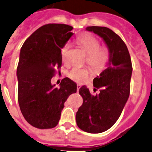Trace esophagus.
<instances>
[{"label": "esophagus", "instance_id": "esophagus-1", "mask_svg": "<svg viewBox=\"0 0 152 152\" xmlns=\"http://www.w3.org/2000/svg\"><path fill=\"white\" fill-rule=\"evenodd\" d=\"M80 86H80V84H77V92H78L79 89H80Z\"/></svg>", "mask_w": 152, "mask_h": 152}]
</instances>
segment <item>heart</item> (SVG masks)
I'll return each instance as SVG.
<instances>
[{
	"label": "heart",
	"mask_w": 152,
	"mask_h": 152,
	"mask_svg": "<svg viewBox=\"0 0 152 152\" xmlns=\"http://www.w3.org/2000/svg\"><path fill=\"white\" fill-rule=\"evenodd\" d=\"M77 42L87 54L86 62L92 69L99 71L106 66L110 60V53L106 48H100V42L96 38L89 34H83L77 37ZM69 47L70 45L67 43L62 49V59L64 61L66 60ZM68 75L74 81L83 82L89 77V71L86 68L74 66Z\"/></svg>",
	"instance_id": "heart-1"
}]
</instances>
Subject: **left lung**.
<instances>
[{
	"label": "left lung",
	"instance_id": "left-lung-1",
	"mask_svg": "<svg viewBox=\"0 0 152 152\" xmlns=\"http://www.w3.org/2000/svg\"><path fill=\"white\" fill-rule=\"evenodd\" d=\"M86 30L99 36L110 53L107 69L93 79V86L100 92L91 95L85 86L79 89L83 102L76 113L77 126L86 132L99 134L110 128L123 110L130 94L132 64L126 45L112 30L92 26Z\"/></svg>",
	"mask_w": 152,
	"mask_h": 152
}]
</instances>
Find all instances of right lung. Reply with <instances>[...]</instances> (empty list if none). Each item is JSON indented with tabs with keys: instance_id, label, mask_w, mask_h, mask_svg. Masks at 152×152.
I'll return each mask as SVG.
<instances>
[{
	"instance_id": "obj_1",
	"label": "right lung",
	"mask_w": 152,
	"mask_h": 152,
	"mask_svg": "<svg viewBox=\"0 0 152 152\" xmlns=\"http://www.w3.org/2000/svg\"><path fill=\"white\" fill-rule=\"evenodd\" d=\"M72 26L48 24L37 29L20 50L17 67L18 100L29 124L39 129L57 126L64 103L77 92L76 83L65 77L56 87L51 78L62 64L61 50L74 35Z\"/></svg>"
}]
</instances>
